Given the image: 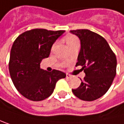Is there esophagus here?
Masks as SVG:
<instances>
[{
	"instance_id": "esophagus-1",
	"label": "esophagus",
	"mask_w": 124,
	"mask_h": 124,
	"mask_svg": "<svg viewBox=\"0 0 124 124\" xmlns=\"http://www.w3.org/2000/svg\"><path fill=\"white\" fill-rule=\"evenodd\" d=\"M66 77L67 78H70L71 77V75H70L69 74H66Z\"/></svg>"
}]
</instances>
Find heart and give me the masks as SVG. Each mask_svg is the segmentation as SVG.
<instances>
[{
  "label": "heart",
  "mask_w": 124,
  "mask_h": 124,
  "mask_svg": "<svg viewBox=\"0 0 124 124\" xmlns=\"http://www.w3.org/2000/svg\"><path fill=\"white\" fill-rule=\"evenodd\" d=\"M77 38L74 36H67L66 38V41H67V44H69V43H71V42H73L74 41H77ZM55 46V45H54Z\"/></svg>",
  "instance_id": "b5f03b06"
}]
</instances>
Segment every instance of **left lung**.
I'll return each instance as SVG.
<instances>
[{"label":"left lung","mask_w":124,"mask_h":124,"mask_svg":"<svg viewBox=\"0 0 124 124\" xmlns=\"http://www.w3.org/2000/svg\"><path fill=\"white\" fill-rule=\"evenodd\" d=\"M80 40L76 66H83L85 77L74 94L85 101H93L104 95L116 75L117 59L108 42L88 30H70Z\"/></svg>","instance_id":"obj_1"}]
</instances>
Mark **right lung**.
I'll list each match as a JSON object with an SVG mask.
<instances>
[{
  "label": "right lung",
  "mask_w": 124,
  "mask_h": 124,
  "mask_svg": "<svg viewBox=\"0 0 124 124\" xmlns=\"http://www.w3.org/2000/svg\"><path fill=\"white\" fill-rule=\"evenodd\" d=\"M64 32L33 29L23 32L14 41L9 74L16 89L28 100L40 101L47 98L54 92L57 81L66 77L60 70L48 72L40 68L41 60L49 56L54 42Z\"/></svg>",
  "instance_id": "1"
}]
</instances>
